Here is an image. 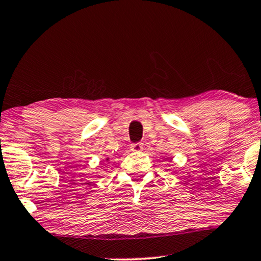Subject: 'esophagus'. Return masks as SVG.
<instances>
[{
    "instance_id": "esophagus-1",
    "label": "esophagus",
    "mask_w": 261,
    "mask_h": 261,
    "mask_svg": "<svg viewBox=\"0 0 261 261\" xmlns=\"http://www.w3.org/2000/svg\"><path fill=\"white\" fill-rule=\"evenodd\" d=\"M142 148H144V144L142 142H135V144H132L130 146V151L135 153H140Z\"/></svg>"
}]
</instances>
